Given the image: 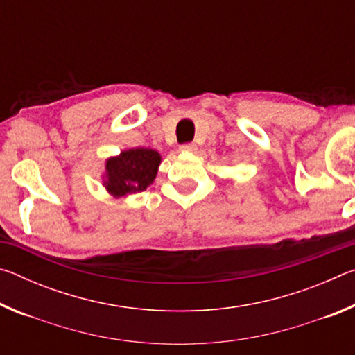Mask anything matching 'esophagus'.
I'll use <instances>...</instances> for the list:
<instances>
[{"label":"esophagus","mask_w":355,"mask_h":355,"mask_svg":"<svg viewBox=\"0 0 355 355\" xmlns=\"http://www.w3.org/2000/svg\"><path fill=\"white\" fill-rule=\"evenodd\" d=\"M180 150H182V152H196V150H197V146H196V144H183V146L182 147H180Z\"/></svg>","instance_id":"esophagus-1"}]
</instances>
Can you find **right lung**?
<instances>
[{"label": "right lung", "mask_w": 355, "mask_h": 355, "mask_svg": "<svg viewBox=\"0 0 355 355\" xmlns=\"http://www.w3.org/2000/svg\"><path fill=\"white\" fill-rule=\"evenodd\" d=\"M161 155L152 148H130L106 159L105 188L114 197L146 191L158 173Z\"/></svg>", "instance_id": "obj_1"}]
</instances>
